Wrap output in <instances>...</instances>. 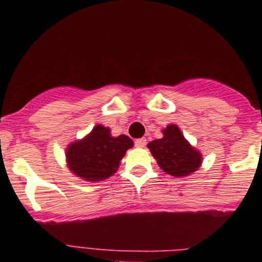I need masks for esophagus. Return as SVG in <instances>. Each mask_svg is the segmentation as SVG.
I'll use <instances>...</instances> for the list:
<instances>
[{
    "instance_id": "esophagus-1",
    "label": "esophagus",
    "mask_w": 262,
    "mask_h": 262,
    "mask_svg": "<svg viewBox=\"0 0 262 262\" xmlns=\"http://www.w3.org/2000/svg\"><path fill=\"white\" fill-rule=\"evenodd\" d=\"M146 143H147L146 142V138H138L134 141V145H136L137 147H145Z\"/></svg>"
}]
</instances>
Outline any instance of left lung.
<instances>
[{"label": "left lung", "instance_id": "obj_1", "mask_svg": "<svg viewBox=\"0 0 262 262\" xmlns=\"http://www.w3.org/2000/svg\"><path fill=\"white\" fill-rule=\"evenodd\" d=\"M164 137L155 139L147 145L159 167L168 174L182 177L195 172L200 167L202 156L190 146L181 134L177 125L164 129Z\"/></svg>", "mask_w": 262, "mask_h": 262}]
</instances>
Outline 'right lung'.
<instances>
[{"label": "right lung", "mask_w": 262, "mask_h": 262, "mask_svg": "<svg viewBox=\"0 0 262 262\" xmlns=\"http://www.w3.org/2000/svg\"><path fill=\"white\" fill-rule=\"evenodd\" d=\"M130 147L133 141L128 136L111 137L108 128L97 125L82 141L68 147V167L86 181L106 180L116 172L120 160Z\"/></svg>", "instance_id": "1"}]
</instances>
